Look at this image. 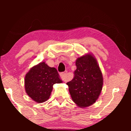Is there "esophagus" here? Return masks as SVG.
I'll list each match as a JSON object with an SVG mask.
<instances>
[{
    "instance_id": "34e87169",
    "label": "esophagus",
    "mask_w": 131,
    "mask_h": 131,
    "mask_svg": "<svg viewBox=\"0 0 131 131\" xmlns=\"http://www.w3.org/2000/svg\"><path fill=\"white\" fill-rule=\"evenodd\" d=\"M66 74H67V71H65V72L61 73L60 74V76L62 80L64 81H67V78H66Z\"/></svg>"
}]
</instances>
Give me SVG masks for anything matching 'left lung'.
<instances>
[{
  "label": "left lung",
  "instance_id": "left-lung-1",
  "mask_svg": "<svg viewBox=\"0 0 131 131\" xmlns=\"http://www.w3.org/2000/svg\"><path fill=\"white\" fill-rule=\"evenodd\" d=\"M76 65L73 79L66 84L74 102L79 107H88L96 102L101 94L102 74L96 59L91 54L78 58Z\"/></svg>",
  "mask_w": 131,
  "mask_h": 131
}]
</instances>
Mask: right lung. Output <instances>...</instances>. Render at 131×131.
Instances as JSON below:
<instances>
[{
  "label": "right lung",
  "instance_id": "1",
  "mask_svg": "<svg viewBox=\"0 0 131 131\" xmlns=\"http://www.w3.org/2000/svg\"><path fill=\"white\" fill-rule=\"evenodd\" d=\"M55 68L48 66L44 62L34 66L26 74L25 88L26 94L37 103L49 99L54 84L61 83Z\"/></svg>",
  "mask_w": 131,
  "mask_h": 131
}]
</instances>
